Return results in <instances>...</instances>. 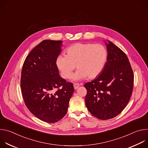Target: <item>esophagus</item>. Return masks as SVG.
<instances>
[{
  "label": "esophagus",
  "instance_id": "obj_1",
  "mask_svg": "<svg viewBox=\"0 0 148 148\" xmlns=\"http://www.w3.org/2000/svg\"><path fill=\"white\" fill-rule=\"evenodd\" d=\"M79 87V84L78 83H74V88L75 90H77Z\"/></svg>",
  "mask_w": 148,
  "mask_h": 148
}]
</instances>
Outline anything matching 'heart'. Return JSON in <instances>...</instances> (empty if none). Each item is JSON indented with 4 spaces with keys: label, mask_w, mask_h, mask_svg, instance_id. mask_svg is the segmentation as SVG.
Wrapping results in <instances>:
<instances>
[{
    "label": "heart",
    "mask_w": 148,
    "mask_h": 148,
    "mask_svg": "<svg viewBox=\"0 0 148 148\" xmlns=\"http://www.w3.org/2000/svg\"><path fill=\"white\" fill-rule=\"evenodd\" d=\"M66 56L60 55L56 60L57 69L63 78H70L76 68L77 71L72 77L73 81H78L88 77L95 78L103 70L107 60V51L101 45L77 43L69 47Z\"/></svg>",
    "instance_id": "heart-1"
}]
</instances>
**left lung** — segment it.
I'll return each mask as SVG.
<instances>
[{
	"label": "left lung",
	"mask_w": 148,
	"mask_h": 148,
	"mask_svg": "<svg viewBox=\"0 0 148 148\" xmlns=\"http://www.w3.org/2000/svg\"><path fill=\"white\" fill-rule=\"evenodd\" d=\"M107 61L101 74L84 84L87 90L85 102L90 113L102 120L119 114L131 97L134 73L125 53L111 41L105 42Z\"/></svg>",
	"instance_id": "obj_1"
}]
</instances>
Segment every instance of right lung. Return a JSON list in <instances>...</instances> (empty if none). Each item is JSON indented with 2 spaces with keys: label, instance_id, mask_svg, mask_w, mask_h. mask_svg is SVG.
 I'll return each mask as SVG.
<instances>
[{
  "label": "right lung",
  "instance_id": "obj_1",
  "mask_svg": "<svg viewBox=\"0 0 148 148\" xmlns=\"http://www.w3.org/2000/svg\"><path fill=\"white\" fill-rule=\"evenodd\" d=\"M62 43L61 40L42 41L26 57L22 70L20 86L27 108L49 123L66 115L74 91L73 84L60 76L56 67Z\"/></svg>",
  "mask_w": 148,
  "mask_h": 148
}]
</instances>
